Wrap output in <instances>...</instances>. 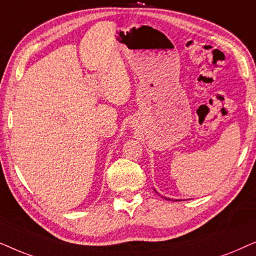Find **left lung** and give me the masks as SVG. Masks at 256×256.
I'll use <instances>...</instances> for the list:
<instances>
[{
	"label": "left lung",
	"mask_w": 256,
	"mask_h": 256,
	"mask_svg": "<svg viewBox=\"0 0 256 256\" xmlns=\"http://www.w3.org/2000/svg\"><path fill=\"white\" fill-rule=\"evenodd\" d=\"M165 199H168V198H165Z\"/></svg>",
	"instance_id": "left-lung-1"
}]
</instances>
